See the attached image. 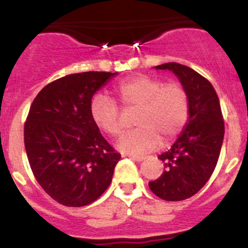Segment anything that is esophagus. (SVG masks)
Wrapping results in <instances>:
<instances>
[{
    "label": "esophagus",
    "instance_id": "obj_1",
    "mask_svg": "<svg viewBox=\"0 0 248 248\" xmlns=\"http://www.w3.org/2000/svg\"><path fill=\"white\" fill-rule=\"evenodd\" d=\"M129 157L135 162H142L143 161V155H130Z\"/></svg>",
    "mask_w": 248,
    "mask_h": 248
}]
</instances>
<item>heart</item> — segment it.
I'll return each mask as SVG.
<instances>
[{"instance_id":"1","label":"heart","mask_w":248,"mask_h":248,"mask_svg":"<svg viewBox=\"0 0 248 248\" xmlns=\"http://www.w3.org/2000/svg\"><path fill=\"white\" fill-rule=\"evenodd\" d=\"M118 102L124 109H138L135 130L123 136L118 148L124 153H142L157 147L161 140L170 142L188 119L190 101L186 90L178 82L164 84L147 75H136L123 80L114 90ZM91 118L100 130L117 138L125 123L114 101L98 95L91 102Z\"/></svg>"}]
</instances>
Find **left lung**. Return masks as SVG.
I'll return each instance as SVG.
<instances>
[{
  "label": "left lung",
  "instance_id": "8db88e82",
  "mask_svg": "<svg viewBox=\"0 0 248 248\" xmlns=\"http://www.w3.org/2000/svg\"><path fill=\"white\" fill-rule=\"evenodd\" d=\"M155 69L178 78L187 93L190 113L175 142L158 155L166 170L148 186L159 199L183 201L206 185L217 166L224 139L220 103L211 82L190 67L169 62Z\"/></svg>",
  "mask_w": 248,
  "mask_h": 248
}]
</instances>
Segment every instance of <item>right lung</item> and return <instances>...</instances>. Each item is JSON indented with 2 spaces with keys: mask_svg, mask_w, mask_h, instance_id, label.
Listing matches in <instances>:
<instances>
[{
  "mask_svg": "<svg viewBox=\"0 0 248 248\" xmlns=\"http://www.w3.org/2000/svg\"><path fill=\"white\" fill-rule=\"evenodd\" d=\"M118 73L69 74L45 86L24 125L37 183L58 203L82 207L107 190L120 159L91 118L93 95Z\"/></svg>",
  "mask_w": 248,
  "mask_h": 248,
  "instance_id": "obj_1",
  "label": "right lung"
}]
</instances>
